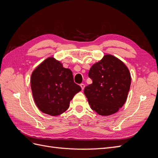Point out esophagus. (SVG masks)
<instances>
[{
  "mask_svg": "<svg viewBox=\"0 0 158 158\" xmlns=\"http://www.w3.org/2000/svg\"><path fill=\"white\" fill-rule=\"evenodd\" d=\"M80 87H81V88H82V90H84V89L85 88V85L84 84H80Z\"/></svg>",
  "mask_w": 158,
  "mask_h": 158,
  "instance_id": "1",
  "label": "esophagus"
}]
</instances>
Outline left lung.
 <instances>
[{
  "mask_svg": "<svg viewBox=\"0 0 158 158\" xmlns=\"http://www.w3.org/2000/svg\"><path fill=\"white\" fill-rule=\"evenodd\" d=\"M91 84L84 88L91 109L100 115L118 111L127 99L131 83V74L122 61L107 55L94 64L88 73Z\"/></svg>",
  "mask_w": 158,
  "mask_h": 158,
  "instance_id": "8db88e82",
  "label": "left lung"
}]
</instances>
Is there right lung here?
<instances>
[{
	"mask_svg": "<svg viewBox=\"0 0 158 158\" xmlns=\"http://www.w3.org/2000/svg\"><path fill=\"white\" fill-rule=\"evenodd\" d=\"M31 88L37 107L52 116L66 111L70 100L82 89L74 82L72 71L53 58L47 59L33 72Z\"/></svg>",
	"mask_w": 158,
	"mask_h": 158,
	"instance_id": "add662e5",
	"label": "right lung"
}]
</instances>
